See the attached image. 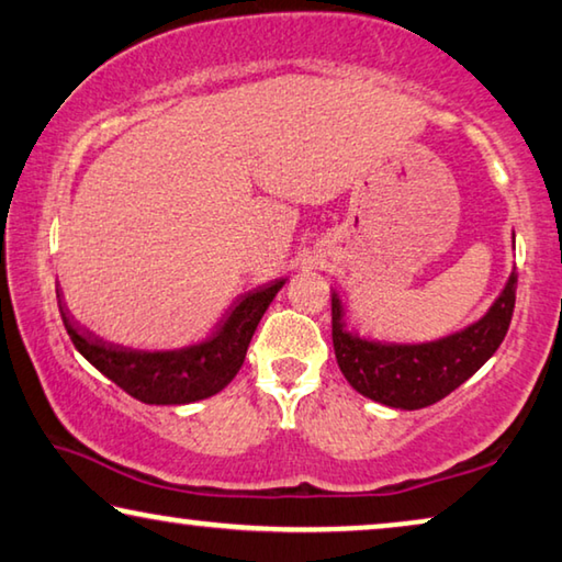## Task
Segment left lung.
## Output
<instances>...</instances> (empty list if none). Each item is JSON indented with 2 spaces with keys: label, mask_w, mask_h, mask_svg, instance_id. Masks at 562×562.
Returning <instances> with one entry per match:
<instances>
[{
  "label": "left lung",
  "mask_w": 562,
  "mask_h": 562,
  "mask_svg": "<svg viewBox=\"0 0 562 562\" xmlns=\"http://www.w3.org/2000/svg\"><path fill=\"white\" fill-rule=\"evenodd\" d=\"M515 290L513 267L505 288L480 321L426 342L375 340L348 328L346 305L333 292V348L340 371L358 393L383 406L416 412L437 404L495 356L513 321Z\"/></svg>",
  "instance_id": "8db88e82"
}]
</instances>
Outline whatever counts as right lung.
<instances>
[{"label": "right lung", "mask_w": 562, "mask_h": 562, "mask_svg": "<svg viewBox=\"0 0 562 562\" xmlns=\"http://www.w3.org/2000/svg\"><path fill=\"white\" fill-rule=\"evenodd\" d=\"M284 280L247 292L222 317L216 330L206 340L176 350H140L119 346L100 338L98 333L82 328L70 317L57 290V305L70 335L72 346L95 366L105 379L121 386L128 396L150 406H181L220 393L239 373L245 363L249 340L270 307Z\"/></svg>", "instance_id": "right-lung-1"}]
</instances>
